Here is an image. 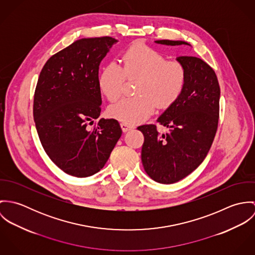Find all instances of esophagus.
Instances as JSON below:
<instances>
[{
  "label": "esophagus",
  "instance_id": "esophagus-1",
  "mask_svg": "<svg viewBox=\"0 0 255 255\" xmlns=\"http://www.w3.org/2000/svg\"><path fill=\"white\" fill-rule=\"evenodd\" d=\"M121 128H122V129H123L124 132H127V131H128V130H130V129L133 128L132 126L128 125V124H125V123H122V124H121Z\"/></svg>",
  "mask_w": 255,
  "mask_h": 255
}]
</instances>
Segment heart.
<instances>
[{
  "instance_id": "1",
  "label": "heart",
  "mask_w": 255,
  "mask_h": 255,
  "mask_svg": "<svg viewBox=\"0 0 255 255\" xmlns=\"http://www.w3.org/2000/svg\"><path fill=\"white\" fill-rule=\"evenodd\" d=\"M123 67L112 62L101 70L98 87L102 94L114 102L124 90L126 77L139 78L135 97L124 98L108 110L110 117L128 125L144 122L157 106L171 107L182 95L186 73L178 62L167 61L157 50L142 43L127 49L123 55Z\"/></svg>"
}]
</instances>
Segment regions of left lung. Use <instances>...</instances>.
I'll return each instance as SVG.
<instances>
[{"label": "left lung", "instance_id": "obj_1", "mask_svg": "<svg viewBox=\"0 0 255 255\" xmlns=\"http://www.w3.org/2000/svg\"><path fill=\"white\" fill-rule=\"evenodd\" d=\"M157 44L188 45L184 41L157 40ZM186 80L180 98L157 120L169 132L160 134L155 125L137 128L144 135L141 161L147 175L160 183L179 182L205 159L219 121L220 86L213 69L196 57L181 56Z\"/></svg>", "mask_w": 255, "mask_h": 255}]
</instances>
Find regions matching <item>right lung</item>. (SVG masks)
<instances>
[{"mask_svg": "<svg viewBox=\"0 0 255 255\" xmlns=\"http://www.w3.org/2000/svg\"><path fill=\"white\" fill-rule=\"evenodd\" d=\"M118 40L82 38L53 55L37 82L33 117L50 159L65 173L86 178L99 172L122 135L117 120L100 119L98 73Z\"/></svg>", "mask_w": 255, "mask_h": 255, "instance_id": "right-lung-1", "label": "right lung"}]
</instances>
